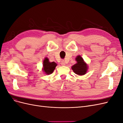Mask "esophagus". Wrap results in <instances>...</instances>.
<instances>
[{
	"label": "esophagus",
	"mask_w": 123,
	"mask_h": 123,
	"mask_svg": "<svg viewBox=\"0 0 123 123\" xmlns=\"http://www.w3.org/2000/svg\"><path fill=\"white\" fill-rule=\"evenodd\" d=\"M66 62H65V61H64V60H62V62H61V65H62V66H65L66 65Z\"/></svg>",
	"instance_id": "esophagus-1"
}]
</instances>
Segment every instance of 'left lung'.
Returning a JSON list of instances; mask_svg holds the SVG:
<instances>
[{
    "label": "left lung",
    "instance_id": "obj_1",
    "mask_svg": "<svg viewBox=\"0 0 123 123\" xmlns=\"http://www.w3.org/2000/svg\"><path fill=\"white\" fill-rule=\"evenodd\" d=\"M76 63L71 67L73 72L79 75H83L86 74L88 69V66L84 61L80 55H78L75 58Z\"/></svg>",
    "mask_w": 123,
    "mask_h": 123
}]
</instances>
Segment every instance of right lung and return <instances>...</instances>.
I'll list each match as a JSON object with an SVG mask.
<instances>
[{"label":"right lung","instance_id":"right-lung-1","mask_svg":"<svg viewBox=\"0 0 123 123\" xmlns=\"http://www.w3.org/2000/svg\"><path fill=\"white\" fill-rule=\"evenodd\" d=\"M43 65V72L46 74L49 75V74H51L53 72L57 64L54 62H50L49 61V59L46 57L44 59Z\"/></svg>","mask_w":123,"mask_h":123}]
</instances>
